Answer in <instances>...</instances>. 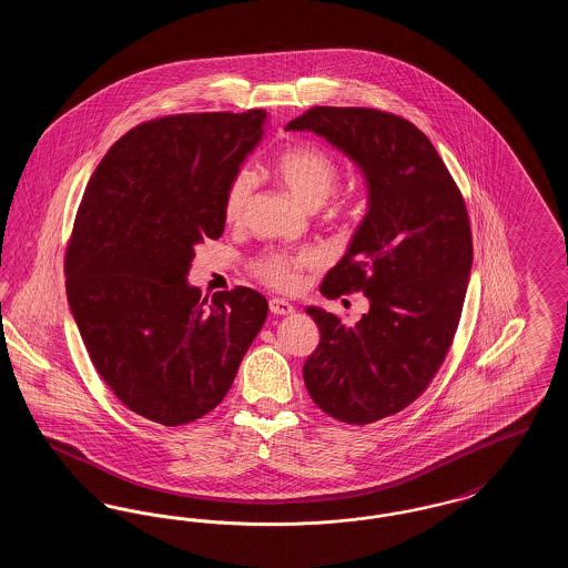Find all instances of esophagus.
I'll list each match as a JSON object with an SVG mask.
<instances>
[{
  "instance_id": "esophagus-1",
  "label": "esophagus",
  "mask_w": 568,
  "mask_h": 568,
  "mask_svg": "<svg viewBox=\"0 0 568 568\" xmlns=\"http://www.w3.org/2000/svg\"><path fill=\"white\" fill-rule=\"evenodd\" d=\"M268 306H271L272 315H292V313H296L294 304H290V302L283 300V297H272Z\"/></svg>"
}]
</instances>
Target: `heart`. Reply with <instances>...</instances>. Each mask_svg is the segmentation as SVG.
<instances>
[{"label": "heart", "instance_id": "obj_1", "mask_svg": "<svg viewBox=\"0 0 568 568\" xmlns=\"http://www.w3.org/2000/svg\"><path fill=\"white\" fill-rule=\"evenodd\" d=\"M274 172L285 183V187L296 195L297 200L317 209L334 193L341 170L325 151L297 144L283 151L274 160ZM255 187V174L251 170H239L223 193V216L225 221H239L248 204V197ZM317 264L315 253H266L255 264L253 272L274 290H294L300 281V272L313 268Z\"/></svg>", "mask_w": 568, "mask_h": 568}]
</instances>
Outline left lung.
<instances>
[{"label":"left lung","mask_w":568,"mask_h":568,"mask_svg":"<svg viewBox=\"0 0 568 568\" xmlns=\"http://www.w3.org/2000/svg\"><path fill=\"white\" fill-rule=\"evenodd\" d=\"M285 130L322 135L366 179L368 211L322 294L362 292L371 308L345 325L308 306L322 341L302 373L329 417L373 424L410 405L452 347L473 266L466 204L428 135L403 116L315 106Z\"/></svg>","instance_id":"left-lung-1"}]
</instances>
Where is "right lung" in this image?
Segmentation results:
<instances>
[{
    "label": "right lung",
    "instance_id": "obj_1",
    "mask_svg": "<svg viewBox=\"0 0 568 568\" xmlns=\"http://www.w3.org/2000/svg\"><path fill=\"white\" fill-rule=\"evenodd\" d=\"M266 116L146 121L110 146L82 195L65 253L70 311L100 377L155 424L213 410L268 317L251 287L209 302L187 283L195 244L223 234V193Z\"/></svg>",
    "mask_w": 568,
    "mask_h": 568
}]
</instances>
